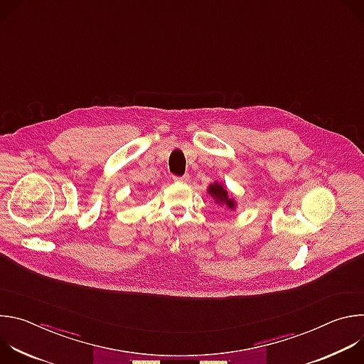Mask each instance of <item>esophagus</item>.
Returning <instances> with one entry per match:
<instances>
[{"instance_id": "34e87169", "label": "esophagus", "mask_w": 364, "mask_h": 364, "mask_svg": "<svg viewBox=\"0 0 364 364\" xmlns=\"http://www.w3.org/2000/svg\"><path fill=\"white\" fill-rule=\"evenodd\" d=\"M174 178V181H177V183H187L188 180H190V176L188 174H184V176H181V177H173Z\"/></svg>"}]
</instances>
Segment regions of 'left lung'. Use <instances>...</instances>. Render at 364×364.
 I'll use <instances>...</instances> for the list:
<instances>
[{
    "label": "left lung",
    "instance_id": "left-lung-1",
    "mask_svg": "<svg viewBox=\"0 0 364 364\" xmlns=\"http://www.w3.org/2000/svg\"><path fill=\"white\" fill-rule=\"evenodd\" d=\"M207 193H209L215 198L216 204L225 207L226 210H230V212L236 210V207H237L236 200H235L233 194H230V191L226 188L225 184L215 181L209 187H207Z\"/></svg>",
    "mask_w": 364,
    "mask_h": 364
}]
</instances>
